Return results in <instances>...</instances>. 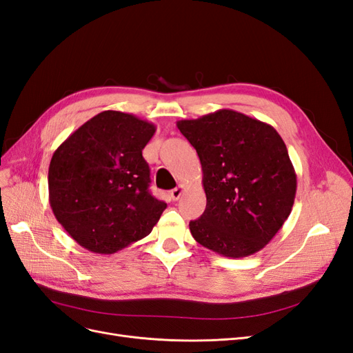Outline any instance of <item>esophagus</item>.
I'll return each mask as SVG.
<instances>
[{"label":"esophagus","mask_w":353,"mask_h":353,"mask_svg":"<svg viewBox=\"0 0 353 353\" xmlns=\"http://www.w3.org/2000/svg\"><path fill=\"white\" fill-rule=\"evenodd\" d=\"M183 191H184V187L183 185H179V187H176V188H174V190H170V199L172 200H178L179 197H181V194H183Z\"/></svg>","instance_id":"1"}]
</instances>
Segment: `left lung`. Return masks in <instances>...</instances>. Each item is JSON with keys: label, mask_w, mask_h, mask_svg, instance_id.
<instances>
[{"label": "left lung", "mask_w": 353, "mask_h": 353, "mask_svg": "<svg viewBox=\"0 0 353 353\" xmlns=\"http://www.w3.org/2000/svg\"><path fill=\"white\" fill-rule=\"evenodd\" d=\"M176 126L199 154L206 193V210L190 222L191 236L225 258L262 250L281 230L296 197V172L280 134L231 109Z\"/></svg>", "instance_id": "8db88e82"}]
</instances>
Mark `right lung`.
Listing matches in <instances>:
<instances>
[{"label":"right lung","instance_id":"right-lung-1","mask_svg":"<svg viewBox=\"0 0 353 353\" xmlns=\"http://www.w3.org/2000/svg\"><path fill=\"white\" fill-rule=\"evenodd\" d=\"M156 126L105 110L63 141L48 168L50 206L83 249L112 254L147 237L166 209L148 191L143 148Z\"/></svg>","mask_w":353,"mask_h":353}]
</instances>
